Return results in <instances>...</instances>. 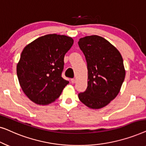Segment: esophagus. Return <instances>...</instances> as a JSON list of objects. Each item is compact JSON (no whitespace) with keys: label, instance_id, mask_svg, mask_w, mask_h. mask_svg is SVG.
<instances>
[{"label":"esophagus","instance_id":"34e87169","mask_svg":"<svg viewBox=\"0 0 146 146\" xmlns=\"http://www.w3.org/2000/svg\"><path fill=\"white\" fill-rule=\"evenodd\" d=\"M70 80H71V82L72 83H75L76 82V80L75 78H72V79H71Z\"/></svg>","mask_w":146,"mask_h":146}]
</instances>
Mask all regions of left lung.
Returning a JSON list of instances; mask_svg holds the SVG:
<instances>
[{
    "label": "left lung",
    "mask_w": 146,
    "mask_h": 146,
    "mask_svg": "<svg viewBox=\"0 0 146 146\" xmlns=\"http://www.w3.org/2000/svg\"><path fill=\"white\" fill-rule=\"evenodd\" d=\"M88 67V87L78 94L87 107L100 109L113 100L120 91L125 70L120 52L114 46L98 35L80 38Z\"/></svg>",
    "instance_id": "8db88e82"
}]
</instances>
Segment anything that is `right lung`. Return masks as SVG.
Listing matches in <instances>:
<instances>
[{
	"instance_id": "add662e5",
	"label": "right lung",
	"mask_w": 146,
	"mask_h": 146,
	"mask_svg": "<svg viewBox=\"0 0 146 146\" xmlns=\"http://www.w3.org/2000/svg\"><path fill=\"white\" fill-rule=\"evenodd\" d=\"M74 43L71 37L50 34L24 48L17 66L19 84L34 103L48 105L69 83L61 76L64 58Z\"/></svg>"
}]
</instances>
